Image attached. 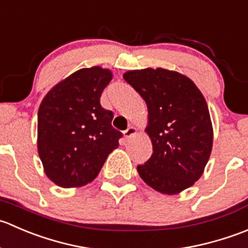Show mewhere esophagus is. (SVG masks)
Returning <instances> with one entry per match:
<instances>
[{"instance_id":"obj_1","label":"esophagus","mask_w":248,"mask_h":248,"mask_svg":"<svg viewBox=\"0 0 248 248\" xmlns=\"http://www.w3.org/2000/svg\"><path fill=\"white\" fill-rule=\"evenodd\" d=\"M137 134V129L135 126H129L126 130L124 131V137L125 139H130V137H132L134 135Z\"/></svg>"}]
</instances>
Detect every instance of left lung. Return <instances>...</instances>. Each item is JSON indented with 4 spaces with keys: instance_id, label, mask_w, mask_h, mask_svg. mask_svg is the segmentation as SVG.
<instances>
[{
    "instance_id": "1",
    "label": "left lung",
    "mask_w": 248,
    "mask_h": 248,
    "mask_svg": "<svg viewBox=\"0 0 248 248\" xmlns=\"http://www.w3.org/2000/svg\"><path fill=\"white\" fill-rule=\"evenodd\" d=\"M124 79L146 101L152 156L137 166L142 180L163 194L192 187L206 166L213 129L206 100L192 79L165 68L127 71Z\"/></svg>"
}]
</instances>
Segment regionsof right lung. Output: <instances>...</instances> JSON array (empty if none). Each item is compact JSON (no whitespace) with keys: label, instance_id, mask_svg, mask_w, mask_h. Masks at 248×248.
Listing matches in <instances>:
<instances>
[{"label":"right lung","instance_id":"obj_1","mask_svg":"<svg viewBox=\"0 0 248 248\" xmlns=\"http://www.w3.org/2000/svg\"><path fill=\"white\" fill-rule=\"evenodd\" d=\"M112 79L107 68L76 71L51 88L38 109L37 148L49 180L62 188L82 187L99 175L123 134L100 97Z\"/></svg>","mask_w":248,"mask_h":248}]
</instances>
